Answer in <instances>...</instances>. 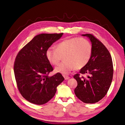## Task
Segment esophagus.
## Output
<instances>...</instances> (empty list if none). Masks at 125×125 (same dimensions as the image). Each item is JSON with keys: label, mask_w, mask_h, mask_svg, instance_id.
I'll return each instance as SVG.
<instances>
[{"label": "esophagus", "mask_w": 125, "mask_h": 125, "mask_svg": "<svg viewBox=\"0 0 125 125\" xmlns=\"http://www.w3.org/2000/svg\"><path fill=\"white\" fill-rule=\"evenodd\" d=\"M63 77L65 78V80H68L69 79H70V77L69 76H68V75H63Z\"/></svg>", "instance_id": "obj_1"}]
</instances>
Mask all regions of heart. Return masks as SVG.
Segmentation results:
<instances>
[{"instance_id":"1","label":"heart","mask_w":125,"mask_h":125,"mask_svg":"<svg viewBox=\"0 0 125 125\" xmlns=\"http://www.w3.org/2000/svg\"><path fill=\"white\" fill-rule=\"evenodd\" d=\"M92 46L89 42L83 38L67 39L58 43L56 49L50 47L46 51V57L52 65H56L63 57V62L55 68L57 73L69 74L75 68L84 67L91 58Z\"/></svg>"}]
</instances>
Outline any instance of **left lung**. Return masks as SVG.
<instances>
[{"mask_svg":"<svg viewBox=\"0 0 125 125\" xmlns=\"http://www.w3.org/2000/svg\"><path fill=\"white\" fill-rule=\"evenodd\" d=\"M88 37L92 44V54L88 63L80 73L86 74L87 78L76 74L73 78L78 85L75 95L85 103H95L105 96L111 86L113 75V62L110 53L102 42L91 34H82Z\"/></svg>","mask_w":125,"mask_h":125,"instance_id":"8db88e82","label":"left lung"}]
</instances>
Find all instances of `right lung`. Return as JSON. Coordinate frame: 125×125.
Returning a JSON list of instances; mask_svg holds the SVG:
<instances>
[{"instance_id": "obj_1", "label": "right lung", "mask_w": 125, "mask_h": 125, "mask_svg": "<svg viewBox=\"0 0 125 125\" xmlns=\"http://www.w3.org/2000/svg\"><path fill=\"white\" fill-rule=\"evenodd\" d=\"M63 33L36 35L18 54L14 73L19 90L25 99L33 104L46 103L55 95L57 87L64 80L61 73L48 76L53 70L46 57V51Z\"/></svg>"}]
</instances>
